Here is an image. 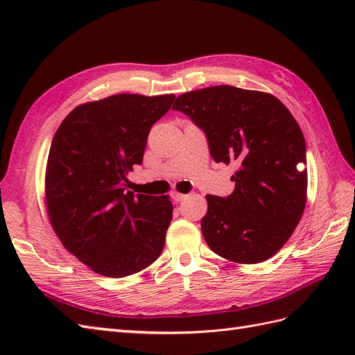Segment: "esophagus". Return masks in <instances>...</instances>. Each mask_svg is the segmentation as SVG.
<instances>
[{
  "instance_id": "obj_1",
  "label": "esophagus",
  "mask_w": 355,
  "mask_h": 355,
  "mask_svg": "<svg viewBox=\"0 0 355 355\" xmlns=\"http://www.w3.org/2000/svg\"><path fill=\"white\" fill-rule=\"evenodd\" d=\"M172 200L175 201V202H180V201H183L184 198H186V195L184 193H180V192H172Z\"/></svg>"
}]
</instances>
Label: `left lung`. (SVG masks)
Instances as JSON below:
<instances>
[{"instance_id": "8db88e82", "label": "left lung", "mask_w": 355, "mask_h": 355, "mask_svg": "<svg viewBox=\"0 0 355 355\" xmlns=\"http://www.w3.org/2000/svg\"><path fill=\"white\" fill-rule=\"evenodd\" d=\"M172 108L205 131L216 163L236 166L229 197L206 195L201 230L207 245L236 263L270 259L290 239L306 205L300 126L273 94L230 85L184 93Z\"/></svg>"}]
</instances>
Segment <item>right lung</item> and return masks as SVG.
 <instances>
[{"label": "right lung", "mask_w": 355, "mask_h": 355, "mask_svg": "<svg viewBox=\"0 0 355 355\" xmlns=\"http://www.w3.org/2000/svg\"><path fill=\"white\" fill-rule=\"evenodd\" d=\"M173 99L116 94L82 103L53 137L45 169L51 227L94 273H139L163 252L173 210L169 195H134L125 183L143 162L150 126Z\"/></svg>", "instance_id": "right-lung-1"}]
</instances>
